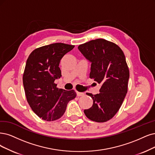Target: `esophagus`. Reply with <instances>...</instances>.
Instances as JSON below:
<instances>
[{
    "mask_svg": "<svg viewBox=\"0 0 155 155\" xmlns=\"http://www.w3.org/2000/svg\"><path fill=\"white\" fill-rule=\"evenodd\" d=\"M77 92V94L78 96H84V93H81V92H78V91H76Z\"/></svg>",
    "mask_w": 155,
    "mask_h": 155,
    "instance_id": "obj_1",
    "label": "esophagus"
}]
</instances>
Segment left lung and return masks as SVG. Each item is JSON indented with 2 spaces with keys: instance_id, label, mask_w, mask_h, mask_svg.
<instances>
[{
  "instance_id": "left-lung-1",
  "label": "left lung",
  "mask_w": 155,
  "mask_h": 155,
  "mask_svg": "<svg viewBox=\"0 0 155 155\" xmlns=\"http://www.w3.org/2000/svg\"><path fill=\"white\" fill-rule=\"evenodd\" d=\"M78 50L91 62L89 77L101 84L100 93H87L93 100L86 117L98 123L112 119L119 110L128 91L129 69L123 50L104 39L80 45Z\"/></svg>"
}]
</instances>
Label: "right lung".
<instances>
[{
	"label": "right lung",
	"instance_id": "obj_1",
	"mask_svg": "<svg viewBox=\"0 0 155 155\" xmlns=\"http://www.w3.org/2000/svg\"><path fill=\"white\" fill-rule=\"evenodd\" d=\"M74 45L56 43L34 50L27 60L23 84L28 105L38 116L47 121L61 118L68 102L75 98L74 90L57 87L55 79L61 77V59Z\"/></svg>",
	"mask_w": 155,
	"mask_h": 155
}]
</instances>
